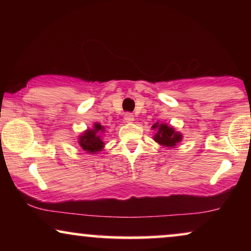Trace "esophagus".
Returning a JSON list of instances; mask_svg holds the SVG:
<instances>
[{"label": "esophagus", "instance_id": "1", "mask_svg": "<svg viewBox=\"0 0 251 251\" xmlns=\"http://www.w3.org/2000/svg\"><path fill=\"white\" fill-rule=\"evenodd\" d=\"M125 120H126V122L132 123L133 121H135V116H133L132 113H126V114H125Z\"/></svg>", "mask_w": 251, "mask_h": 251}]
</instances>
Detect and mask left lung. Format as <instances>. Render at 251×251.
I'll return each mask as SVG.
<instances>
[{"label":"left lung","instance_id":"obj_1","mask_svg":"<svg viewBox=\"0 0 251 251\" xmlns=\"http://www.w3.org/2000/svg\"><path fill=\"white\" fill-rule=\"evenodd\" d=\"M152 129L156 131L155 135H154V140L162 146L174 147L176 146L178 143H180L181 139H183L181 133L175 131L173 126H168L166 123H161V125H159V122H157L155 125H153Z\"/></svg>","mask_w":251,"mask_h":251}]
</instances>
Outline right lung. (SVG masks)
Returning a JSON list of instances; mask_svg holds the SVG:
<instances>
[{
	"instance_id": "obj_1",
	"label": "right lung",
	"mask_w": 251,
	"mask_h": 251,
	"mask_svg": "<svg viewBox=\"0 0 251 251\" xmlns=\"http://www.w3.org/2000/svg\"><path fill=\"white\" fill-rule=\"evenodd\" d=\"M104 126L99 123H95L94 128L88 129L78 137V144L81 149L88 153L96 154L104 149V142L101 139V132H104Z\"/></svg>"
}]
</instances>
